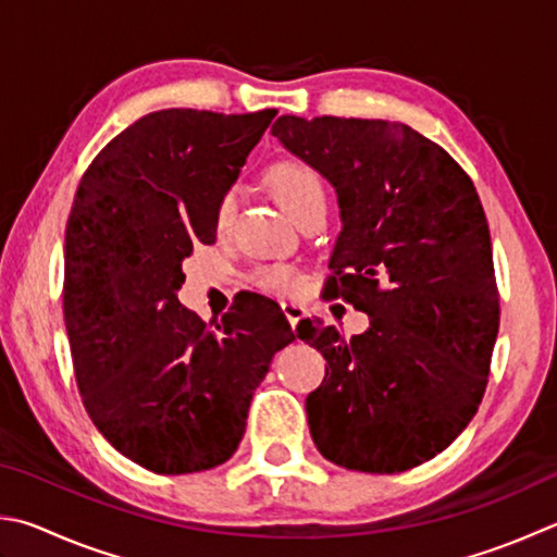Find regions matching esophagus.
<instances>
[{"instance_id": "34e87169", "label": "esophagus", "mask_w": 557, "mask_h": 557, "mask_svg": "<svg viewBox=\"0 0 557 557\" xmlns=\"http://www.w3.org/2000/svg\"><path fill=\"white\" fill-rule=\"evenodd\" d=\"M281 310H283V314H286V318H288L290 327H296L298 320L302 318V314H306V308H302L300 302H293V300H283V302H281Z\"/></svg>"}]
</instances>
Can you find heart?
<instances>
[{
    "mask_svg": "<svg viewBox=\"0 0 557 557\" xmlns=\"http://www.w3.org/2000/svg\"><path fill=\"white\" fill-rule=\"evenodd\" d=\"M267 184L271 191H274L276 201L283 206V211L288 215L298 218L308 211L312 206H324V186L320 174L312 170V166L296 162V160H283L276 162L267 172ZM237 208V194L227 191L220 196L215 206V230L218 233H225V230L233 225ZM255 283L261 290L269 293H290L296 288V274H293L290 267H267L259 269L255 274Z\"/></svg>",
    "mask_w": 557,
    "mask_h": 557,
    "instance_id": "1",
    "label": "heart"
}]
</instances>
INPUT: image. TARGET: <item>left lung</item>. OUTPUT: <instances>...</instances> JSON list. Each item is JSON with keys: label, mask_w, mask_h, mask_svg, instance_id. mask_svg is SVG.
Wrapping results in <instances>:
<instances>
[{"label": "left lung", "mask_w": 557, "mask_h": 557, "mask_svg": "<svg viewBox=\"0 0 557 557\" xmlns=\"http://www.w3.org/2000/svg\"><path fill=\"white\" fill-rule=\"evenodd\" d=\"M274 138L337 194L327 290L369 314L344 339L300 320L327 361L308 395L320 454L361 473H403L454 442L485 395L499 298L485 211L470 176L405 123L281 115Z\"/></svg>", "instance_id": "8db88e82"}]
</instances>
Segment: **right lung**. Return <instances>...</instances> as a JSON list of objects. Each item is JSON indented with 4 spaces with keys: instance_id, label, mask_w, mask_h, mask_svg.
Returning a JSON list of instances; mask_svg holds the SVG:
<instances>
[{
    "instance_id": "right-lung-1",
    "label": "right lung",
    "mask_w": 557,
    "mask_h": 557,
    "mask_svg": "<svg viewBox=\"0 0 557 557\" xmlns=\"http://www.w3.org/2000/svg\"><path fill=\"white\" fill-rule=\"evenodd\" d=\"M276 113L143 115L97 154L72 203L62 310L82 403L152 473L225 463L271 359L296 339L274 300L251 296L206 327L176 298L182 261L215 243L220 196Z\"/></svg>"
}]
</instances>
